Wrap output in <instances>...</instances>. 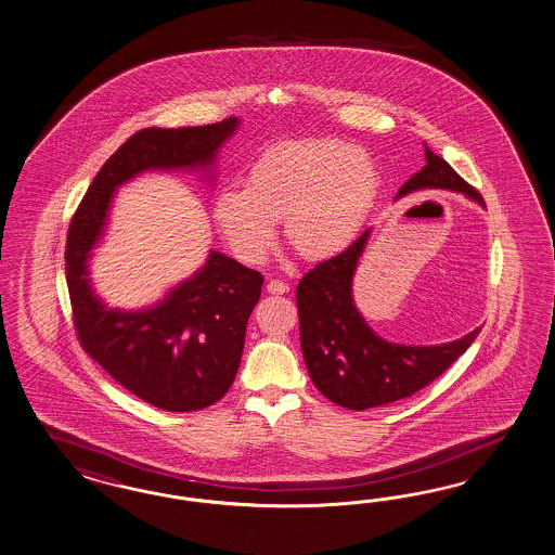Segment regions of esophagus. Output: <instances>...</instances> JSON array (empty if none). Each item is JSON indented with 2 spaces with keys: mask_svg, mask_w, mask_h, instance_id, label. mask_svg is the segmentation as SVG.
<instances>
[{
  "mask_svg": "<svg viewBox=\"0 0 555 555\" xmlns=\"http://www.w3.org/2000/svg\"><path fill=\"white\" fill-rule=\"evenodd\" d=\"M267 288H269V293H272V295H285V293H288V288H291V286H288V283H285V281L270 279Z\"/></svg>",
  "mask_w": 555,
  "mask_h": 555,
  "instance_id": "obj_1",
  "label": "esophagus"
}]
</instances>
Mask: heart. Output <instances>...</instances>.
I'll list each match as a JSON object with an SVG mask.
<instances>
[{
  "mask_svg": "<svg viewBox=\"0 0 555 555\" xmlns=\"http://www.w3.org/2000/svg\"><path fill=\"white\" fill-rule=\"evenodd\" d=\"M378 193V168L369 152L341 140H302L260 154L246 186H225L214 218L242 262L258 264L285 219L295 253L323 260L346 250L369 218Z\"/></svg>",
  "mask_w": 555,
  "mask_h": 555,
  "instance_id": "1",
  "label": "heart"
}]
</instances>
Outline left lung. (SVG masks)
<instances>
[{
    "instance_id": "1",
    "label": "left lung",
    "mask_w": 555,
    "mask_h": 555,
    "mask_svg": "<svg viewBox=\"0 0 555 555\" xmlns=\"http://www.w3.org/2000/svg\"><path fill=\"white\" fill-rule=\"evenodd\" d=\"M425 160L427 165L397 197L420 189H450L485 207L482 195L427 146ZM369 235L370 228L344 253L309 270L297 285L299 336L309 376L323 397L353 411L415 395L450 369L480 334L476 327L441 346H401L376 336L352 299L353 270Z\"/></svg>"
}]
</instances>
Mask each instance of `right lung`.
Returning a JSON list of instances; mask_svg holds the SVG:
<instances>
[{
	"instance_id": "1",
	"label": "right lung",
	"mask_w": 555,
	"mask_h": 555,
	"mask_svg": "<svg viewBox=\"0 0 555 555\" xmlns=\"http://www.w3.org/2000/svg\"><path fill=\"white\" fill-rule=\"evenodd\" d=\"M235 128L237 119L225 118L135 132L101 167L68 225L65 269L79 344L121 387L165 411H199L230 390L262 274L211 250L205 267L167 299L144 311H118L93 295L87 260L119 185L152 168H209Z\"/></svg>"
}]
</instances>
